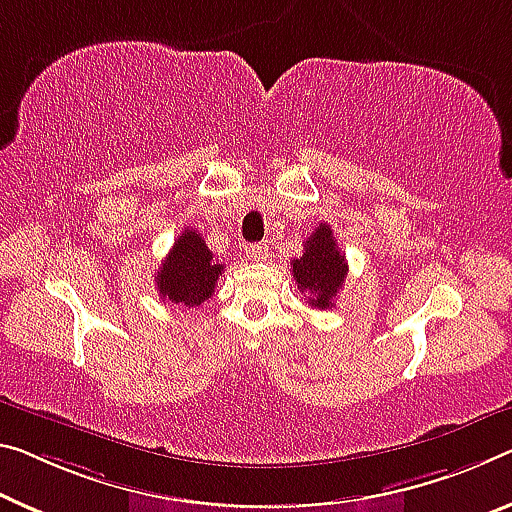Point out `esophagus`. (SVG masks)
<instances>
[{"label": "esophagus", "mask_w": 512, "mask_h": 512, "mask_svg": "<svg viewBox=\"0 0 512 512\" xmlns=\"http://www.w3.org/2000/svg\"><path fill=\"white\" fill-rule=\"evenodd\" d=\"M247 256L254 258V261H263V258H267V247L261 245V242H251V245L245 247Z\"/></svg>", "instance_id": "esophagus-1"}]
</instances>
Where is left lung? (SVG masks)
Instances as JSON below:
<instances>
[{"mask_svg":"<svg viewBox=\"0 0 512 512\" xmlns=\"http://www.w3.org/2000/svg\"><path fill=\"white\" fill-rule=\"evenodd\" d=\"M290 267H293V279L300 293H304V297L309 295V304L316 309H329L348 277V263H345V254L338 249L332 226L322 222L306 238L304 254L293 258Z\"/></svg>","mask_w":512,"mask_h":512,"instance_id":"8db88e82","label":"left lung"}]
</instances>
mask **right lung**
<instances>
[{
    "instance_id": "right-lung-1",
    "label": "right lung",
    "mask_w": 512,
    "mask_h": 512,
    "mask_svg": "<svg viewBox=\"0 0 512 512\" xmlns=\"http://www.w3.org/2000/svg\"><path fill=\"white\" fill-rule=\"evenodd\" d=\"M222 272L224 265L215 261L201 233L185 229L157 270L155 283L162 300L190 309V306L206 302L215 293L217 279Z\"/></svg>"
}]
</instances>
